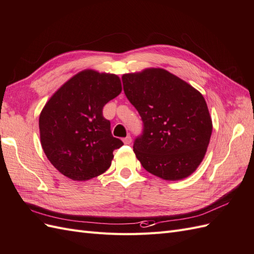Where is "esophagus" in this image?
<instances>
[{
  "label": "esophagus",
  "instance_id": "34e87169",
  "mask_svg": "<svg viewBox=\"0 0 254 254\" xmlns=\"http://www.w3.org/2000/svg\"><path fill=\"white\" fill-rule=\"evenodd\" d=\"M123 141H124L125 144H130V143H131V136L127 135L126 137H124V140H123Z\"/></svg>",
  "mask_w": 254,
  "mask_h": 254
}]
</instances>
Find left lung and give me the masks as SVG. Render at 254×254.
Here are the masks:
<instances>
[{"label":"left lung","mask_w":254,"mask_h":254,"mask_svg":"<svg viewBox=\"0 0 254 254\" xmlns=\"http://www.w3.org/2000/svg\"><path fill=\"white\" fill-rule=\"evenodd\" d=\"M122 80L143 122L142 134L133 143L135 157L164 180L187 178L201 163L212 134L202 94L163 68L124 74Z\"/></svg>","instance_id":"obj_1"}]
</instances>
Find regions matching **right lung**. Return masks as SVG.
I'll list each match as a JSON object with an SVG mask.
<instances>
[{"label": "right lung", "mask_w": 254, "mask_h": 254, "mask_svg": "<svg viewBox=\"0 0 254 254\" xmlns=\"http://www.w3.org/2000/svg\"><path fill=\"white\" fill-rule=\"evenodd\" d=\"M121 91L119 76L84 70L45 104L39 118L41 145L59 173L86 181L110 167L113 150L123 142L112 135L103 108Z\"/></svg>", "instance_id": "1"}]
</instances>
